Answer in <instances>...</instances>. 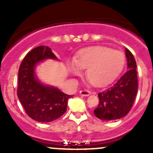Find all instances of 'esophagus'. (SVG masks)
<instances>
[{"label":"esophagus","mask_w":153,"mask_h":153,"mask_svg":"<svg viewBox=\"0 0 153 153\" xmlns=\"http://www.w3.org/2000/svg\"><path fill=\"white\" fill-rule=\"evenodd\" d=\"M91 94V92L88 90H81L80 91V95H83V96H89Z\"/></svg>","instance_id":"1"}]
</instances>
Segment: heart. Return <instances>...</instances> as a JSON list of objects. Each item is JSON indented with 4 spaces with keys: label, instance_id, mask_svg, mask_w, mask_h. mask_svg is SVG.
Masks as SVG:
<instances>
[{
    "label": "heart",
    "instance_id": "obj_1",
    "mask_svg": "<svg viewBox=\"0 0 153 153\" xmlns=\"http://www.w3.org/2000/svg\"><path fill=\"white\" fill-rule=\"evenodd\" d=\"M125 56L122 52L106 47L86 48L80 51L77 58L69 62V70L74 75L82 74L86 69L88 81L97 86H104L115 80L123 70Z\"/></svg>",
    "mask_w": 153,
    "mask_h": 153
}]
</instances>
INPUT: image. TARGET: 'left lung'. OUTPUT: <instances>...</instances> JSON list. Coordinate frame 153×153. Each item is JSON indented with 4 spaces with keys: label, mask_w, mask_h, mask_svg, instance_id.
Returning <instances> with one entry per match:
<instances>
[{
    "label": "left lung",
    "mask_w": 153,
    "mask_h": 153,
    "mask_svg": "<svg viewBox=\"0 0 153 153\" xmlns=\"http://www.w3.org/2000/svg\"><path fill=\"white\" fill-rule=\"evenodd\" d=\"M128 70L116 83L98 93L99 104L94 110L98 118L112 121L123 118L132 109L138 92L136 62L132 52L125 49Z\"/></svg>",
    "instance_id": "1"
}]
</instances>
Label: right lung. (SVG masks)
<instances>
[{
    "mask_svg": "<svg viewBox=\"0 0 153 153\" xmlns=\"http://www.w3.org/2000/svg\"><path fill=\"white\" fill-rule=\"evenodd\" d=\"M46 59L58 58L49 47L40 46L26 55L18 70V99L26 113L38 122H51L60 118L67 111L68 99L72 97L39 81L35 69Z\"/></svg>",
    "mask_w": 153,
    "mask_h": 153,
    "instance_id": "right-lung-1",
    "label": "right lung"
}]
</instances>
